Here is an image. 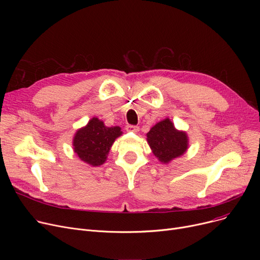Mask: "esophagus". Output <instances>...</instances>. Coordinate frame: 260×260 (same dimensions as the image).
<instances>
[{"instance_id":"obj_1","label":"esophagus","mask_w":260,"mask_h":260,"mask_svg":"<svg viewBox=\"0 0 260 260\" xmlns=\"http://www.w3.org/2000/svg\"><path fill=\"white\" fill-rule=\"evenodd\" d=\"M125 129L127 131V132H133V133H138L139 132V126H137V125H126L125 126Z\"/></svg>"}]
</instances>
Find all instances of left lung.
Instances as JSON below:
<instances>
[{"label": "left lung", "instance_id": "1", "mask_svg": "<svg viewBox=\"0 0 260 260\" xmlns=\"http://www.w3.org/2000/svg\"><path fill=\"white\" fill-rule=\"evenodd\" d=\"M146 141L155 157L165 165L181 157L188 148L186 132L177 129L170 118L156 123L146 134Z\"/></svg>", "mask_w": 260, "mask_h": 260}]
</instances>
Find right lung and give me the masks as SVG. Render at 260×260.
Here are the masks:
<instances>
[{
    "label": "right lung",
    "mask_w": 260,
    "mask_h": 260,
    "mask_svg": "<svg viewBox=\"0 0 260 260\" xmlns=\"http://www.w3.org/2000/svg\"><path fill=\"white\" fill-rule=\"evenodd\" d=\"M122 135L120 126L108 127L97 117L79 128L73 138L74 152L91 167L102 166L106 161L115 140Z\"/></svg>",
    "instance_id": "obj_1"
}]
</instances>
